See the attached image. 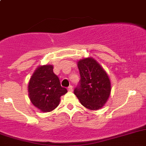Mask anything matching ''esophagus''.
<instances>
[{"label": "esophagus", "instance_id": "34e87169", "mask_svg": "<svg viewBox=\"0 0 146 146\" xmlns=\"http://www.w3.org/2000/svg\"><path fill=\"white\" fill-rule=\"evenodd\" d=\"M72 91H73V87L72 86H70L68 87V92H72Z\"/></svg>", "mask_w": 146, "mask_h": 146}]
</instances>
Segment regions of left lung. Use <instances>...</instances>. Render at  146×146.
I'll return each mask as SVG.
<instances>
[{
	"mask_svg": "<svg viewBox=\"0 0 146 146\" xmlns=\"http://www.w3.org/2000/svg\"><path fill=\"white\" fill-rule=\"evenodd\" d=\"M80 74V85L74 93L83 106L91 111L102 109L111 90L109 77L98 61L85 58L78 61Z\"/></svg>",
	"mask_w": 146,
	"mask_h": 146,
	"instance_id": "1",
	"label": "left lung"
}]
</instances>
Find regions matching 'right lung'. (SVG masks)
I'll use <instances>...</instances> for the list:
<instances>
[{
    "label": "right lung",
    "mask_w": 146,
    "mask_h": 146,
    "mask_svg": "<svg viewBox=\"0 0 146 146\" xmlns=\"http://www.w3.org/2000/svg\"><path fill=\"white\" fill-rule=\"evenodd\" d=\"M52 65L39 66L32 74L28 84L30 101L42 112H49L59 105L60 97L67 93L61 86Z\"/></svg>",
    "instance_id": "obj_1"
}]
</instances>
